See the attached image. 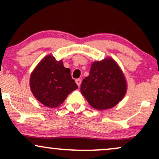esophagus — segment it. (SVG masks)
<instances>
[{
  "instance_id": "34e87169",
  "label": "esophagus",
  "mask_w": 159,
  "mask_h": 159,
  "mask_svg": "<svg viewBox=\"0 0 159 159\" xmlns=\"http://www.w3.org/2000/svg\"><path fill=\"white\" fill-rule=\"evenodd\" d=\"M75 82H76V84H77V85L78 86V87H80V85H81V79H76Z\"/></svg>"
}]
</instances>
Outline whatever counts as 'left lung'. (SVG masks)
Returning <instances> with one entry per match:
<instances>
[{
	"instance_id": "1",
	"label": "left lung",
	"mask_w": 159,
	"mask_h": 159,
	"mask_svg": "<svg viewBox=\"0 0 159 159\" xmlns=\"http://www.w3.org/2000/svg\"><path fill=\"white\" fill-rule=\"evenodd\" d=\"M125 76L112 58L93 62L90 75L82 81L81 92L89 104L97 110L117 105L126 93Z\"/></svg>"
}]
</instances>
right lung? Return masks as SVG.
Wrapping results in <instances>:
<instances>
[{
  "mask_svg": "<svg viewBox=\"0 0 159 159\" xmlns=\"http://www.w3.org/2000/svg\"><path fill=\"white\" fill-rule=\"evenodd\" d=\"M30 87L34 97L49 107L61 105L72 91L78 89L70 69L52 55L45 57L36 66L30 75Z\"/></svg>",
  "mask_w": 159,
  "mask_h": 159,
  "instance_id": "1",
  "label": "right lung"
}]
</instances>
